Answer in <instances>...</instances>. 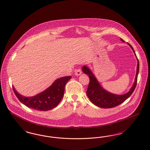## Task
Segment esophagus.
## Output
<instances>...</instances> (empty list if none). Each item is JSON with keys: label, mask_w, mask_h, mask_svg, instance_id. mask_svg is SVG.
I'll use <instances>...</instances> for the list:
<instances>
[{"label": "esophagus", "mask_w": 150, "mask_h": 150, "mask_svg": "<svg viewBox=\"0 0 150 150\" xmlns=\"http://www.w3.org/2000/svg\"><path fill=\"white\" fill-rule=\"evenodd\" d=\"M82 71H81V69H77L76 70V71L75 72V75L79 76V75H81L82 74Z\"/></svg>", "instance_id": "obj_1"}]
</instances>
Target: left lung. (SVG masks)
<instances>
[{
    "mask_svg": "<svg viewBox=\"0 0 150 150\" xmlns=\"http://www.w3.org/2000/svg\"><path fill=\"white\" fill-rule=\"evenodd\" d=\"M120 40L123 42H125L122 39H120ZM127 44L133 50L136 57L133 47L129 43ZM137 66L135 81L131 88L130 91L122 95H117L108 92L102 87L91 69L86 66H83V72L87 74L89 78V83L87 89V95L90 100L96 106L103 108H111L117 106L125 101L134 92L136 86L137 76L139 72V62L137 58Z\"/></svg>",
    "mask_w": 150,
    "mask_h": 150,
    "instance_id": "1",
    "label": "left lung"
}]
</instances>
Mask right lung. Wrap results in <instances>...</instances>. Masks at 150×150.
Segmentation results:
<instances>
[{
    "label": "right lung",
    "instance_id": "add662e5",
    "mask_svg": "<svg viewBox=\"0 0 150 150\" xmlns=\"http://www.w3.org/2000/svg\"><path fill=\"white\" fill-rule=\"evenodd\" d=\"M71 78V76H66L58 78L44 92L34 97L23 96L16 92L13 86V88L20 102L25 105L34 110L47 111L55 108L61 102L64 95L65 85Z\"/></svg>",
    "mask_w": 150,
    "mask_h": 150
}]
</instances>
